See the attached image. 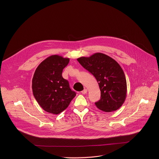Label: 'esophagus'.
<instances>
[{
	"label": "esophagus",
	"instance_id": "34e87169",
	"mask_svg": "<svg viewBox=\"0 0 159 159\" xmlns=\"http://www.w3.org/2000/svg\"><path fill=\"white\" fill-rule=\"evenodd\" d=\"M82 94H86L87 93V89H84L81 92Z\"/></svg>",
	"mask_w": 159,
	"mask_h": 159
}]
</instances>
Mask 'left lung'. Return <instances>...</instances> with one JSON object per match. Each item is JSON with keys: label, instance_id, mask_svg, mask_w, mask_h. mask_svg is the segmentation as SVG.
I'll use <instances>...</instances> for the list:
<instances>
[{"label": "left lung", "instance_id": "obj_1", "mask_svg": "<svg viewBox=\"0 0 159 159\" xmlns=\"http://www.w3.org/2000/svg\"><path fill=\"white\" fill-rule=\"evenodd\" d=\"M77 61L98 82L101 99L95 103L96 107L105 112L118 109L124 103L127 92L125 75L119 63L102 53L82 57Z\"/></svg>", "mask_w": 159, "mask_h": 159}]
</instances>
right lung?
I'll return each mask as SVG.
<instances>
[{"label":"right lung","instance_id":"1","mask_svg":"<svg viewBox=\"0 0 159 159\" xmlns=\"http://www.w3.org/2000/svg\"><path fill=\"white\" fill-rule=\"evenodd\" d=\"M69 58L57 55L44 60L37 67L32 80V89L39 105L48 112L60 114L67 108L76 93L67 80L62 77L63 69L69 63Z\"/></svg>","mask_w":159,"mask_h":159}]
</instances>
